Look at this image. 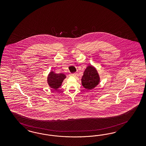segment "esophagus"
Listing matches in <instances>:
<instances>
[{"label": "esophagus", "instance_id": "1", "mask_svg": "<svg viewBox=\"0 0 146 146\" xmlns=\"http://www.w3.org/2000/svg\"><path fill=\"white\" fill-rule=\"evenodd\" d=\"M76 75H77V74H76V73H75L71 74H70V76H73V77H75V76H76Z\"/></svg>", "mask_w": 146, "mask_h": 146}]
</instances>
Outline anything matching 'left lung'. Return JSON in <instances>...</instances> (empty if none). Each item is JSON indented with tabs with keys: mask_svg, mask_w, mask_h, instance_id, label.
I'll return each mask as SVG.
<instances>
[{
	"mask_svg": "<svg viewBox=\"0 0 146 146\" xmlns=\"http://www.w3.org/2000/svg\"><path fill=\"white\" fill-rule=\"evenodd\" d=\"M100 79L97 69L94 66L89 65L84 72V75L81 78V83L84 88L92 90L100 84Z\"/></svg>",
	"mask_w": 146,
	"mask_h": 146,
	"instance_id": "obj_1",
	"label": "left lung"
}]
</instances>
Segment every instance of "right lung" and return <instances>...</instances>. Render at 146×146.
<instances>
[{"label": "right lung", "mask_w": 146, "mask_h": 146, "mask_svg": "<svg viewBox=\"0 0 146 146\" xmlns=\"http://www.w3.org/2000/svg\"><path fill=\"white\" fill-rule=\"evenodd\" d=\"M66 76L63 73H56L51 71L47 77V83L51 88L57 90L61 86L63 81L66 79Z\"/></svg>", "instance_id": "obj_1"}]
</instances>
